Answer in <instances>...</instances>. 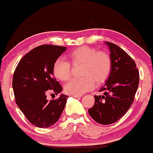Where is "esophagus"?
<instances>
[{
    "instance_id": "obj_1",
    "label": "esophagus",
    "mask_w": 153,
    "mask_h": 153,
    "mask_svg": "<svg viewBox=\"0 0 153 153\" xmlns=\"http://www.w3.org/2000/svg\"><path fill=\"white\" fill-rule=\"evenodd\" d=\"M72 97H75V98H79V97H82V95H72Z\"/></svg>"
}]
</instances>
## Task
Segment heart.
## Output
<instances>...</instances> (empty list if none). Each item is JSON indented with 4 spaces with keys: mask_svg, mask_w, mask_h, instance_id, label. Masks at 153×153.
<instances>
[{
    "mask_svg": "<svg viewBox=\"0 0 153 153\" xmlns=\"http://www.w3.org/2000/svg\"><path fill=\"white\" fill-rule=\"evenodd\" d=\"M73 65L83 64L79 79H72L65 86V91L72 95H82L92 90L95 83H106L111 74L113 60L109 53L98 51L96 47H80L69 53ZM71 65L63 58H58L53 65V74L61 81H67L71 76Z\"/></svg>",
    "mask_w": 153,
    "mask_h": 153,
    "instance_id": "b5f03b06",
    "label": "heart"
}]
</instances>
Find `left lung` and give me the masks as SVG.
Instances as JSON below:
<instances>
[{
    "label": "left lung",
    "mask_w": 153,
    "mask_h": 153,
    "mask_svg": "<svg viewBox=\"0 0 153 153\" xmlns=\"http://www.w3.org/2000/svg\"><path fill=\"white\" fill-rule=\"evenodd\" d=\"M113 60V68L106 84L100 90L103 95L94 96L95 103L88 110L100 124L109 125L122 118L134 101L140 73L130 56L113 43L106 42Z\"/></svg>",
    "instance_id": "left-lung-1"
}]
</instances>
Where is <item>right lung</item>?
<instances>
[{
  "label": "right lung",
  "instance_id": "add662e5",
  "mask_svg": "<svg viewBox=\"0 0 153 153\" xmlns=\"http://www.w3.org/2000/svg\"><path fill=\"white\" fill-rule=\"evenodd\" d=\"M65 51L66 47L61 46H38L21 58L13 73L16 103L28 121L40 128L56 123L66 105L67 96L47 99L48 93L57 95L63 90L53 76V65Z\"/></svg>",
  "mask_w": 153,
  "mask_h": 153
}]
</instances>
